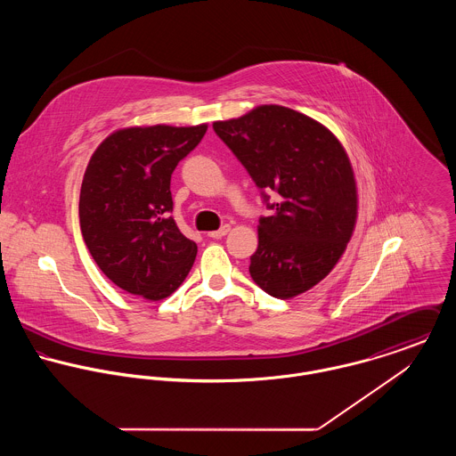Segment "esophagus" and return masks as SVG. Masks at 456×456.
I'll use <instances>...</instances> for the list:
<instances>
[{"instance_id": "esophagus-1", "label": "esophagus", "mask_w": 456, "mask_h": 456, "mask_svg": "<svg viewBox=\"0 0 456 456\" xmlns=\"http://www.w3.org/2000/svg\"><path fill=\"white\" fill-rule=\"evenodd\" d=\"M228 232H230V226L224 224V226H221L219 230H216V232H208V237H210V239H223Z\"/></svg>"}]
</instances>
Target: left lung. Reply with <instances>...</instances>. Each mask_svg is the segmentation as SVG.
I'll return each mask as SVG.
<instances>
[{
    "mask_svg": "<svg viewBox=\"0 0 456 456\" xmlns=\"http://www.w3.org/2000/svg\"><path fill=\"white\" fill-rule=\"evenodd\" d=\"M214 131L246 167L272 216L260 217L253 281L288 300L333 270L354 232L358 193L338 138L313 118L281 105H260Z\"/></svg>",
    "mask_w": 456,
    "mask_h": 456,
    "instance_id": "obj_1",
    "label": "left lung"
}]
</instances>
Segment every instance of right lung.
Returning a JSON list of instances; mask_svg holds the SVG:
<instances>
[{
	"label": "right lung",
	"mask_w": 456,
	"mask_h": 456,
	"mask_svg": "<svg viewBox=\"0 0 456 456\" xmlns=\"http://www.w3.org/2000/svg\"><path fill=\"white\" fill-rule=\"evenodd\" d=\"M207 131L198 126H130L93 152L80 188L84 242L100 270L145 300L170 297L195 263V242L170 216V179Z\"/></svg>",
	"instance_id": "right-lung-1"
}]
</instances>
